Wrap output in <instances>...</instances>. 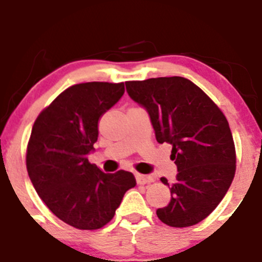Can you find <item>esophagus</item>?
<instances>
[{
  "mask_svg": "<svg viewBox=\"0 0 262 262\" xmlns=\"http://www.w3.org/2000/svg\"><path fill=\"white\" fill-rule=\"evenodd\" d=\"M136 179H137V183L138 184H148V183H152V181H154V178H152V176L141 175V173H137Z\"/></svg>",
  "mask_w": 262,
  "mask_h": 262,
  "instance_id": "obj_1",
  "label": "esophagus"
}]
</instances>
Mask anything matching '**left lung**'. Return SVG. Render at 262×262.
<instances>
[{"label": "left lung", "mask_w": 262, "mask_h": 262, "mask_svg": "<svg viewBox=\"0 0 262 262\" xmlns=\"http://www.w3.org/2000/svg\"><path fill=\"white\" fill-rule=\"evenodd\" d=\"M134 102L147 111L159 143L172 145L175 183H162L171 201L157 210L171 227L204 221L222 201L235 175V145L227 119L199 86L183 77L125 82Z\"/></svg>", "instance_id": "1"}]
</instances>
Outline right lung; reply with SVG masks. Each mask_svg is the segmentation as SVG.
Returning a JSON list of instances; mask_svg holds the SVG:
<instances>
[{"instance_id":"add662e5","label":"right lung","mask_w":262,"mask_h":262,"mask_svg":"<svg viewBox=\"0 0 262 262\" xmlns=\"http://www.w3.org/2000/svg\"><path fill=\"white\" fill-rule=\"evenodd\" d=\"M124 91L122 82L74 84L32 126L26 155L30 180L49 210L79 230L107 225L126 190L136 187L132 172L104 173L87 158L98 141L99 120Z\"/></svg>"}]
</instances>
